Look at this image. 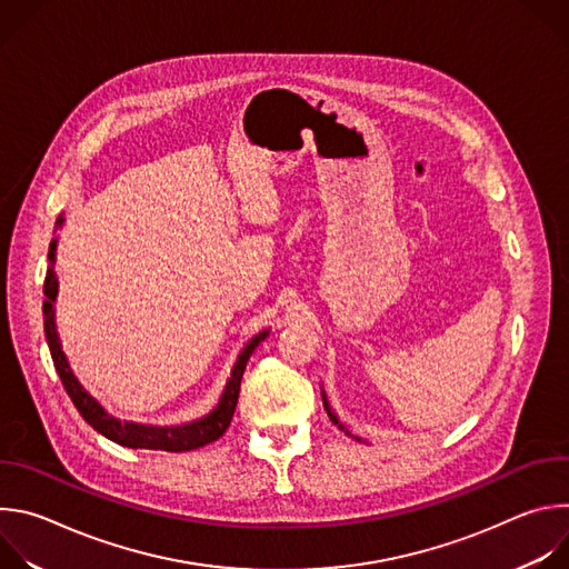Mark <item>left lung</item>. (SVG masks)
Masks as SVG:
<instances>
[{"label": "left lung", "instance_id": "1", "mask_svg": "<svg viewBox=\"0 0 569 569\" xmlns=\"http://www.w3.org/2000/svg\"><path fill=\"white\" fill-rule=\"evenodd\" d=\"M321 398H323V410H327V415H329V419H331V421H333V423H336V426H338V428H340V430H345V432H347V435H349V437H353V439H356V441H362V439H360V437H356V435H351V430H349V428H347V426H345V423H342V421H340V419H338V417H336V412H333V410H331V405H329V400H327V393H323V391H321Z\"/></svg>", "mask_w": 569, "mask_h": 569}]
</instances>
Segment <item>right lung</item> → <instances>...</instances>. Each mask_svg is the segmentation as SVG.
<instances>
[{"mask_svg":"<svg viewBox=\"0 0 569 569\" xmlns=\"http://www.w3.org/2000/svg\"><path fill=\"white\" fill-rule=\"evenodd\" d=\"M64 218L60 216L56 220L58 227H62ZM56 238L51 240L49 246V270H47V279H44V303H42V312H44V336H47V345L53 358V367L62 380V387L67 389L71 402L76 405V410L80 412L99 435H103L106 439L126 446V448H146V450H167V452H184V450H196L202 448L216 439H220L224 435V430L231 423L236 402H238V391H240V380H242V371L248 367L250 356L254 353V349L270 336V331H261L259 336H254L242 351L236 358V365L231 369V376L222 389V396L218 400L216 408L191 423L184 426H146V423H134V421H121L112 415L106 412L103 405L78 382V378L73 376L64 351L60 347L58 340V331H56V310H53V301L58 295V279L53 272V263H56Z\"/></svg>","mask_w":569,"mask_h":569,"instance_id":"right-lung-1","label":"right lung"}]
</instances>
